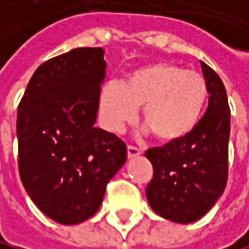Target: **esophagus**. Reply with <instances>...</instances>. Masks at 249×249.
<instances>
[{"instance_id":"1","label":"esophagus","mask_w":249,"mask_h":249,"mask_svg":"<svg viewBox=\"0 0 249 249\" xmlns=\"http://www.w3.org/2000/svg\"><path fill=\"white\" fill-rule=\"evenodd\" d=\"M141 153H142V151H141L138 147H135V145H128V147H127V156H128V159L139 156Z\"/></svg>"}]
</instances>
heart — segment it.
Instances as JSON below:
<instances>
[{
    "instance_id": "b5f03b06",
    "label": "heart",
    "mask_w": 249,
    "mask_h": 249,
    "mask_svg": "<svg viewBox=\"0 0 249 249\" xmlns=\"http://www.w3.org/2000/svg\"><path fill=\"white\" fill-rule=\"evenodd\" d=\"M208 84L200 73L173 62H151L133 70L121 82H108L101 91L99 107L106 125L121 131L142 121L163 143L185 139L196 130L208 102Z\"/></svg>"
}]
</instances>
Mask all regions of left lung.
Here are the masks:
<instances>
[{
  "label": "left lung",
  "instance_id": "obj_1",
  "mask_svg": "<svg viewBox=\"0 0 249 249\" xmlns=\"http://www.w3.org/2000/svg\"><path fill=\"white\" fill-rule=\"evenodd\" d=\"M208 108L185 139L145 151L153 165L147 200L163 219L191 223L213 208L228 180L230 106L219 74L200 62Z\"/></svg>",
  "mask_w": 249,
  "mask_h": 249
}]
</instances>
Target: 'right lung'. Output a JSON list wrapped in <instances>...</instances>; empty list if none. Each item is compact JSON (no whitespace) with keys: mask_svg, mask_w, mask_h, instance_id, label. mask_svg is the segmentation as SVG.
<instances>
[{"mask_svg":"<svg viewBox=\"0 0 249 249\" xmlns=\"http://www.w3.org/2000/svg\"><path fill=\"white\" fill-rule=\"evenodd\" d=\"M106 67L101 47L52 58L33 73L18 106L21 182L35 205L62 225L99 210L127 159L125 142L94 127Z\"/></svg>","mask_w":249,"mask_h":249,"instance_id":"obj_1","label":"right lung"}]
</instances>
